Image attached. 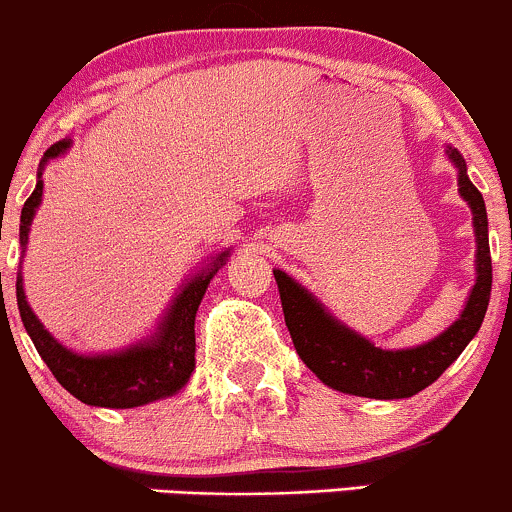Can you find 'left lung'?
Returning a JSON list of instances; mask_svg holds the SVG:
<instances>
[{
	"instance_id": "8db88e82",
	"label": "left lung",
	"mask_w": 512,
	"mask_h": 512,
	"mask_svg": "<svg viewBox=\"0 0 512 512\" xmlns=\"http://www.w3.org/2000/svg\"><path fill=\"white\" fill-rule=\"evenodd\" d=\"M449 158L459 168V192L474 212L476 227V285L471 290L464 312L452 327L432 342L417 349L388 351L373 346L368 339L346 329L324 307L300 288L283 271H273L278 283L280 305L285 324L293 337L295 351L305 366L324 386L361 398H410L432 386L449 366L459 359L466 344L474 339L486 317L491 300V249H488V217L481 192L466 175V163L456 148H449Z\"/></svg>"
}]
</instances>
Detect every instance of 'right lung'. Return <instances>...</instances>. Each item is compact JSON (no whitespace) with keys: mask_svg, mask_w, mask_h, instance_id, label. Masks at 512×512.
I'll return each mask as SVG.
<instances>
[{"mask_svg":"<svg viewBox=\"0 0 512 512\" xmlns=\"http://www.w3.org/2000/svg\"><path fill=\"white\" fill-rule=\"evenodd\" d=\"M65 148H68V141L53 144L43 156V163L48 158L60 156ZM41 192L43 183L38 180L36 190L31 192L29 200L24 202V210H21V246H26V241H29V227L36 207L41 205ZM227 254L229 251L219 254L212 268L197 273L180 290L168 317L158 327L156 337H151V342L131 346L122 354L80 356L75 351L65 349L63 344H58L31 312L24 295V285H21V276L16 278V305H19L21 322H24L36 351L46 361V366L51 368L56 381L70 395H75L87 405H97V408H139V405L178 393L188 383L192 368H195L197 307H200L202 295H205L214 271L222 266Z\"/></svg>","mask_w":512,"mask_h":512,"instance_id":"add662e5","label":"right lung"}]
</instances>
